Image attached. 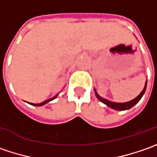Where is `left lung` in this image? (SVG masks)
<instances>
[{
	"label": "left lung",
	"mask_w": 157,
	"mask_h": 157,
	"mask_svg": "<svg viewBox=\"0 0 157 157\" xmlns=\"http://www.w3.org/2000/svg\"><path fill=\"white\" fill-rule=\"evenodd\" d=\"M146 87H147V81L145 83V86H144V88H143V90L142 91V93L139 94L137 97H136V99H134V100H130L128 102H125V103H116V102H112V101H109V100H105V99H103V98H101L99 94H97V92L95 91V94H96V97L98 98V100L101 101L102 103H104L105 105H106L107 106H109V107H111L113 109H115V110H119V111H124V110H128V109H130L131 107H133L134 105L137 104L140 100L142 99V97L143 96V94L145 93V91H146Z\"/></svg>",
	"instance_id": "left-lung-1"
}]
</instances>
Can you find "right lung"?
<instances>
[{"instance_id": "obj_1", "label": "right lung", "mask_w": 157, "mask_h": 157, "mask_svg": "<svg viewBox=\"0 0 157 157\" xmlns=\"http://www.w3.org/2000/svg\"><path fill=\"white\" fill-rule=\"evenodd\" d=\"M57 97V95H56V96H54L53 98H52V99H49V100H45V101H44V102H42V103H39V104H34V103H29L30 105H36V106H40V105H44V104H46V103H48L49 101H52V100H54V99H56Z\"/></svg>"}]
</instances>
